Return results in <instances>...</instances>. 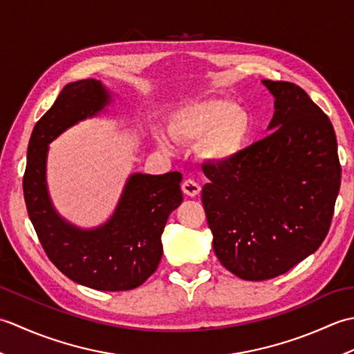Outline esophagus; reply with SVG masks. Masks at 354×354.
<instances>
[{
    "label": "esophagus",
    "instance_id": "1",
    "mask_svg": "<svg viewBox=\"0 0 354 354\" xmlns=\"http://www.w3.org/2000/svg\"><path fill=\"white\" fill-rule=\"evenodd\" d=\"M183 192L184 194H187V196L194 198L201 193V185L198 183H194L193 179H185L183 183Z\"/></svg>",
    "mask_w": 354,
    "mask_h": 354
}]
</instances>
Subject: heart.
Returning <instances> with one entry per match:
<instances>
[{
	"instance_id": "b5f03b06",
	"label": "heart",
	"mask_w": 354,
	"mask_h": 354,
	"mask_svg": "<svg viewBox=\"0 0 354 354\" xmlns=\"http://www.w3.org/2000/svg\"><path fill=\"white\" fill-rule=\"evenodd\" d=\"M169 135L176 142H199V155L213 165H228L239 160L254 132L252 115L245 108L222 97L187 103L173 112ZM156 145L171 152L173 145L162 132L155 133Z\"/></svg>"
}]
</instances>
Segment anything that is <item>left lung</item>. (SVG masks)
Listing matches in <instances>:
<instances>
[{
  "mask_svg": "<svg viewBox=\"0 0 354 354\" xmlns=\"http://www.w3.org/2000/svg\"><path fill=\"white\" fill-rule=\"evenodd\" d=\"M261 84L275 99L270 135L234 162L204 169L202 189L214 254L250 281L288 272L318 250L341 187L328 117L295 84Z\"/></svg>",
  "mask_w": 354,
  "mask_h": 354,
  "instance_id": "8db88e82",
  "label": "left lung"
}]
</instances>
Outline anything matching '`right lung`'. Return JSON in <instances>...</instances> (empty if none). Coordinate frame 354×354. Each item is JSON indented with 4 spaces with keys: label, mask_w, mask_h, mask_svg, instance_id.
<instances>
[{
    "label": "right lung",
    "mask_w": 354,
    "mask_h": 354,
    "mask_svg": "<svg viewBox=\"0 0 354 354\" xmlns=\"http://www.w3.org/2000/svg\"><path fill=\"white\" fill-rule=\"evenodd\" d=\"M111 103L109 89L100 80L66 85L32 132L22 187L30 221L55 266L86 288L118 292L138 288L160 265L161 234L169 214L183 202V175L132 173L114 213L99 227L80 228L59 214L47 184L48 145Z\"/></svg>",
    "instance_id": "obj_1"
}]
</instances>
